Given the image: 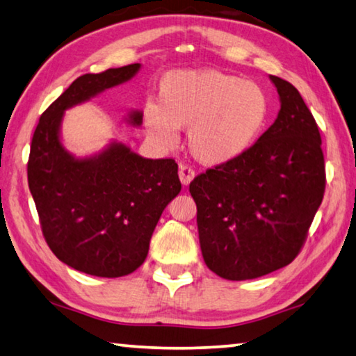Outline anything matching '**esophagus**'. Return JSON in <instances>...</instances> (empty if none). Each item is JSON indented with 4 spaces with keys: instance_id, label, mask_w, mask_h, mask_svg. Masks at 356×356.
Returning a JSON list of instances; mask_svg holds the SVG:
<instances>
[{
    "instance_id": "1",
    "label": "esophagus",
    "mask_w": 356,
    "mask_h": 356,
    "mask_svg": "<svg viewBox=\"0 0 356 356\" xmlns=\"http://www.w3.org/2000/svg\"><path fill=\"white\" fill-rule=\"evenodd\" d=\"M195 178V170L189 165H181L179 167V181L183 186H189L192 179Z\"/></svg>"
}]
</instances>
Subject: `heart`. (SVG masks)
Wrapping results in <instances>:
<instances>
[{"instance_id":"obj_1","label":"heart","mask_w":356,"mask_h":356,"mask_svg":"<svg viewBox=\"0 0 356 356\" xmlns=\"http://www.w3.org/2000/svg\"><path fill=\"white\" fill-rule=\"evenodd\" d=\"M270 98L258 83L216 68L172 70L159 79L158 103L143 106L142 122L161 147L178 142L188 128V145L204 165H223L245 154L263 134Z\"/></svg>"}]
</instances>
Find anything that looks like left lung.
Returning a JSON list of instances; mask_svg holds the SVG:
<instances>
[{"label":"left lung","mask_w":356,"mask_h":356,"mask_svg":"<svg viewBox=\"0 0 356 356\" xmlns=\"http://www.w3.org/2000/svg\"><path fill=\"white\" fill-rule=\"evenodd\" d=\"M280 111L241 158L191 183L202 254L217 275L241 282L294 261L325 191L322 140L294 86L272 76Z\"/></svg>","instance_id":"1"}]
</instances>
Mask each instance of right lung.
Wrapping results in <instances>:
<instances>
[{
  "mask_svg": "<svg viewBox=\"0 0 356 356\" xmlns=\"http://www.w3.org/2000/svg\"><path fill=\"white\" fill-rule=\"evenodd\" d=\"M140 68L131 64L74 79L43 112L31 142L28 183L47 244L62 263L93 277L139 269L162 211L181 191L173 159H147L115 139L89 156L62 143L65 111L128 83ZM124 122L140 127L142 111L131 109Z\"/></svg>",
  "mask_w": 356,
  "mask_h": 356,
  "instance_id": "obj_1",
  "label": "right lung"
}]
</instances>
